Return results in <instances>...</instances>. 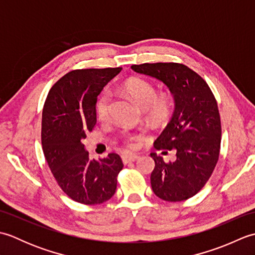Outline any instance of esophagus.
Returning a JSON list of instances; mask_svg holds the SVG:
<instances>
[{
	"instance_id": "34e87169",
	"label": "esophagus",
	"mask_w": 255,
	"mask_h": 255,
	"mask_svg": "<svg viewBox=\"0 0 255 255\" xmlns=\"http://www.w3.org/2000/svg\"><path fill=\"white\" fill-rule=\"evenodd\" d=\"M139 159V156L137 154H132V153H124L122 155V160L125 164L129 163V162H133Z\"/></svg>"
}]
</instances>
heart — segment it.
<instances>
[{
	"label": "heart",
	"mask_w": 255,
	"mask_h": 255,
	"mask_svg": "<svg viewBox=\"0 0 255 255\" xmlns=\"http://www.w3.org/2000/svg\"><path fill=\"white\" fill-rule=\"evenodd\" d=\"M124 90L143 108L145 116L153 123H161L169 115L172 108V99L167 93L158 94L155 85L143 79H130L125 82ZM112 95L104 91L96 101L95 112L100 122H107L111 116ZM123 143L127 148L136 147V139L132 133L125 132L122 137Z\"/></svg>",
	"instance_id": "obj_1"
}]
</instances>
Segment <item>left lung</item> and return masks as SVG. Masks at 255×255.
<instances>
[{"label":"left lung","instance_id":"1","mask_svg":"<svg viewBox=\"0 0 255 255\" xmlns=\"http://www.w3.org/2000/svg\"><path fill=\"white\" fill-rule=\"evenodd\" d=\"M134 72L162 81L174 95L175 110L166 128L154 141L156 150H174L176 160L164 162L152 152L155 166L151 187L165 202L195 196L208 182L217 164L221 122L217 101L206 81L176 62L132 64Z\"/></svg>","mask_w":255,"mask_h":255}]
</instances>
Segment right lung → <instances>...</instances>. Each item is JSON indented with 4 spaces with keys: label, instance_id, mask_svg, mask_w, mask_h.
<instances>
[{
    "label": "right lung",
    "instance_id": "1",
    "mask_svg": "<svg viewBox=\"0 0 255 255\" xmlns=\"http://www.w3.org/2000/svg\"><path fill=\"white\" fill-rule=\"evenodd\" d=\"M121 70L70 71L52 85L42 108L41 145L48 166L63 193L80 204H102L116 192L121 156L112 152L91 160L82 141L96 125L97 96Z\"/></svg>",
    "mask_w": 255,
    "mask_h": 255
}]
</instances>
